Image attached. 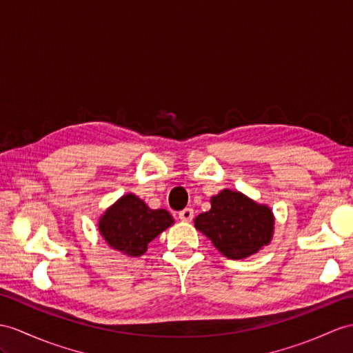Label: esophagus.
I'll return each mask as SVG.
<instances>
[{"label":"esophagus","instance_id":"obj_1","mask_svg":"<svg viewBox=\"0 0 353 353\" xmlns=\"http://www.w3.org/2000/svg\"><path fill=\"white\" fill-rule=\"evenodd\" d=\"M178 216H179V220H181V221H190L193 219V210L192 208H185V210H183L181 212H179Z\"/></svg>","mask_w":353,"mask_h":353}]
</instances>
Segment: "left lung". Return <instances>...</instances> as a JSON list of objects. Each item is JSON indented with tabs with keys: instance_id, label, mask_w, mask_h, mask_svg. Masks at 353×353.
I'll use <instances>...</instances> for the list:
<instances>
[{
	"instance_id": "8db88e82",
	"label": "left lung",
	"mask_w": 353,
	"mask_h": 353,
	"mask_svg": "<svg viewBox=\"0 0 353 353\" xmlns=\"http://www.w3.org/2000/svg\"><path fill=\"white\" fill-rule=\"evenodd\" d=\"M210 202L211 210L193 220L194 228L228 259H245L271 243L276 219L268 205L230 188L212 196Z\"/></svg>"
}]
</instances>
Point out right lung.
Segmentation results:
<instances>
[{
  "label": "right lung",
  "instance_id": "right-lung-1",
  "mask_svg": "<svg viewBox=\"0 0 353 353\" xmlns=\"http://www.w3.org/2000/svg\"><path fill=\"white\" fill-rule=\"evenodd\" d=\"M166 210H151L141 197L127 193L99 219V232L106 244L125 256L139 257L163 230L174 225Z\"/></svg>",
  "mask_w": 353,
  "mask_h": 353
}]
</instances>
